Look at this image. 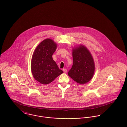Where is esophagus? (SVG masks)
I'll use <instances>...</instances> for the list:
<instances>
[{"mask_svg":"<svg viewBox=\"0 0 127 127\" xmlns=\"http://www.w3.org/2000/svg\"><path fill=\"white\" fill-rule=\"evenodd\" d=\"M63 71L64 72V73H65L67 72V69H66V68H64L63 69Z\"/></svg>","mask_w":127,"mask_h":127,"instance_id":"1","label":"esophagus"}]
</instances>
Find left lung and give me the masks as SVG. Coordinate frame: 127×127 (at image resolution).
Instances as JSON below:
<instances>
[{
  "label": "left lung",
  "mask_w": 127,
  "mask_h": 127,
  "mask_svg": "<svg viewBox=\"0 0 127 127\" xmlns=\"http://www.w3.org/2000/svg\"><path fill=\"white\" fill-rule=\"evenodd\" d=\"M73 65L68 75L79 84H86L92 79L95 65L91 53L81 45L73 50Z\"/></svg>",
  "instance_id": "obj_1"
}]
</instances>
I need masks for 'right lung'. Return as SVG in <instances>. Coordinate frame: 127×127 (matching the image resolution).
<instances>
[{"mask_svg": "<svg viewBox=\"0 0 127 127\" xmlns=\"http://www.w3.org/2000/svg\"><path fill=\"white\" fill-rule=\"evenodd\" d=\"M57 44L51 39H45L37 46L31 61V70L35 79L44 85L53 81L63 73L53 60Z\"/></svg>", "mask_w": 127, "mask_h": 127, "instance_id": "1", "label": "right lung"}]
</instances>
